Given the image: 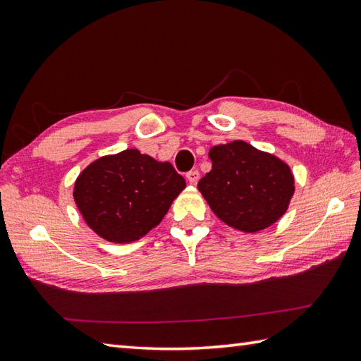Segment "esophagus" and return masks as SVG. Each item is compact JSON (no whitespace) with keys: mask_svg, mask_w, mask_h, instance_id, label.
Masks as SVG:
<instances>
[{"mask_svg":"<svg viewBox=\"0 0 361 361\" xmlns=\"http://www.w3.org/2000/svg\"><path fill=\"white\" fill-rule=\"evenodd\" d=\"M186 178L190 185H197L198 180H200V173H198V171H190L186 173Z\"/></svg>","mask_w":361,"mask_h":361,"instance_id":"esophagus-1","label":"esophagus"}]
</instances>
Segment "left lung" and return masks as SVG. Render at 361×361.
Listing matches in <instances>:
<instances>
[{"instance_id": "obj_1", "label": "left lung", "mask_w": 361, "mask_h": 361, "mask_svg": "<svg viewBox=\"0 0 361 361\" xmlns=\"http://www.w3.org/2000/svg\"><path fill=\"white\" fill-rule=\"evenodd\" d=\"M208 155L212 169L198 190L225 225L255 234L287 212L295 176L286 161L242 140L214 145Z\"/></svg>"}]
</instances>
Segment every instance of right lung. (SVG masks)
Instances as JSON below:
<instances>
[{"instance_id": "add662e5", "label": "right lung", "mask_w": 361, "mask_h": 361, "mask_svg": "<svg viewBox=\"0 0 361 361\" xmlns=\"http://www.w3.org/2000/svg\"><path fill=\"white\" fill-rule=\"evenodd\" d=\"M185 188V178L169 161L127 149L90 163L75 178L73 197L99 237L132 243L161 224Z\"/></svg>"}]
</instances>
